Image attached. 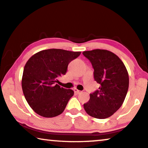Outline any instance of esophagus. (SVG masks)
Here are the masks:
<instances>
[{
  "label": "esophagus",
  "mask_w": 148,
  "mask_h": 148,
  "mask_svg": "<svg viewBox=\"0 0 148 148\" xmlns=\"http://www.w3.org/2000/svg\"><path fill=\"white\" fill-rule=\"evenodd\" d=\"M74 93H76V94H79L80 93H81V91H79V90H78L77 89H74Z\"/></svg>",
  "instance_id": "obj_1"
}]
</instances>
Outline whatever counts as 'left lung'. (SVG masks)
<instances>
[{"instance_id": "obj_1", "label": "left lung", "mask_w": 148, "mask_h": 148, "mask_svg": "<svg viewBox=\"0 0 148 148\" xmlns=\"http://www.w3.org/2000/svg\"><path fill=\"white\" fill-rule=\"evenodd\" d=\"M83 54L92 64L94 79L100 85L98 90L90 93L84 108L91 117L106 119L124 102L129 85L128 71L121 59L111 51L95 49Z\"/></svg>"}]
</instances>
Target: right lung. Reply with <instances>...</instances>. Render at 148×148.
Listing matches in <instances>:
<instances>
[{"label":"right lung","mask_w":148,"mask_h":148,"mask_svg":"<svg viewBox=\"0 0 148 148\" xmlns=\"http://www.w3.org/2000/svg\"><path fill=\"white\" fill-rule=\"evenodd\" d=\"M80 53L52 48L37 52L28 60L22 87L28 104L37 114L53 117L63 113L74 91L58 85L57 78L65 75L69 63Z\"/></svg>","instance_id":"1"}]
</instances>
